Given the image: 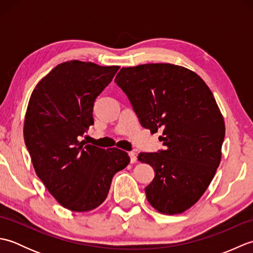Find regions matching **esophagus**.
<instances>
[{
    "label": "esophagus",
    "mask_w": 253,
    "mask_h": 253,
    "mask_svg": "<svg viewBox=\"0 0 253 253\" xmlns=\"http://www.w3.org/2000/svg\"><path fill=\"white\" fill-rule=\"evenodd\" d=\"M128 155L130 157V163H136L137 161V157L135 152H128Z\"/></svg>",
    "instance_id": "1"
}]
</instances>
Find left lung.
<instances>
[{"instance_id":"obj_1","label":"left lung","mask_w":253,"mask_h":253,"mask_svg":"<svg viewBox=\"0 0 253 253\" xmlns=\"http://www.w3.org/2000/svg\"><path fill=\"white\" fill-rule=\"evenodd\" d=\"M115 83L141 126L163 132L165 150L138 154L155 174L144 188L148 201L163 214L182 213L201 198L221 162L225 125L211 90L196 73L163 63L123 67Z\"/></svg>"}]
</instances>
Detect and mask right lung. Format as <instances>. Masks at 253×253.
<instances>
[{"label":"right lung","mask_w":253,"mask_h":253,"mask_svg":"<svg viewBox=\"0 0 253 253\" xmlns=\"http://www.w3.org/2000/svg\"><path fill=\"white\" fill-rule=\"evenodd\" d=\"M118 69L62 63L37 84L27 107L24 138L36 173L57 202L74 212L103 203L113 176L129 164L125 151L78 140L94 124V101Z\"/></svg>","instance_id":"right-lung-1"}]
</instances>
